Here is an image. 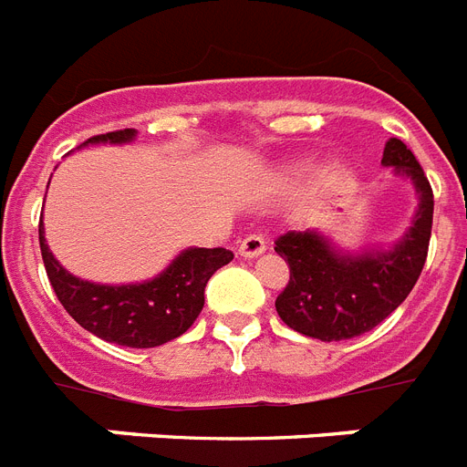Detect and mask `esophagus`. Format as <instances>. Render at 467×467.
Masks as SVG:
<instances>
[{
  "label": "esophagus",
  "mask_w": 467,
  "mask_h": 467,
  "mask_svg": "<svg viewBox=\"0 0 467 467\" xmlns=\"http://www.w3.org/2000/svg\"><path fill=\"white\" fill-rule=\"evenodd\" d=\"M267 251V241H265V236H260V234H251V236H245L244 241H241V245H238V255L248 257V260H253V257L263 255V253Z\"/></svg>",
  "instance_id": "34e87169"
}]
</instances>
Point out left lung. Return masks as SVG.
Wrapping results in <instances>:
<instances>
[{
	"mask_svg": "<svg viewBox=\"0 0 467 467\" xmlns=\"http://www.w3.org/2000/svg\"><path fill=\"white\" fill-rule=\"evenodd\" d=\"M381 163L412 182L417 210L405 234L390 245L345 251L316 229L289 231L275 251L289 265V285L275 308L286 326L306 337L339 342L374 330L408 298L424 267L431 236L434 195L415 154L390 137Z\"/></svg>",
	"mask_w": 467,
	"mask_h": 467,
	"instance_id": "1",
	"label": "left lung"
}]
</instances>
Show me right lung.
Masks as SVG:
<instances>
[{"label": "right lung", "mask_w": 467, "mask_h": 467, "mask_svg": "<svg viewBox=\"0 0 467 467\" xmlns=\"http://www.w3.org/2000/svg\"><path fill=\"white\" fill-rule=\"evenodd\" d=\"M134 137L137 130H118L91 137L81 147L130 144ZM38 236L47 279L65 311L96 337L137 349L181 337L202 311L204 286L212 275L234 260L226 248H185L156 277L132 285H99L59 265L45 241L43 219Z\"/></svg>", "instance_id": "add662e5"}]
</instances>
